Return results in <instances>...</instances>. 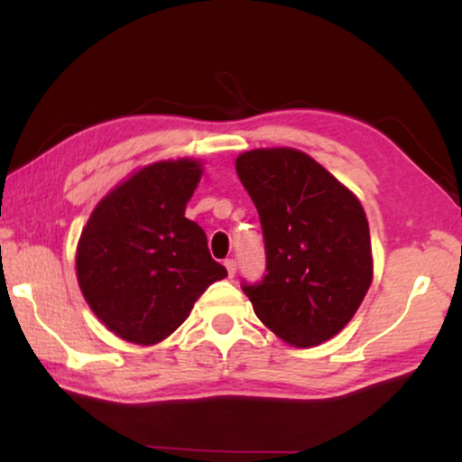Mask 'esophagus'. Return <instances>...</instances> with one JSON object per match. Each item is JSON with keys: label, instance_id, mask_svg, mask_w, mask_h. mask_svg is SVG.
Instances as JSON below:
<instances>
[{"label": "esophagus", "instance_id": "34e87169", "mask_svg": "<svg viewBox=\"0 0 462 462\" xmlns=\"http://www.w3.org/2000/svg\"><path fill=\"white\" fill-rule=\"evenodd\" d=\"M225 267H226V273H229V277L236 275V271H237V263L233 261V258H226V261H225Z\"/></svg>", "mask_w": 462, "mask_h": 462}]
</instances>
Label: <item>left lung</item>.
<instances>
[{
  "instance_id": "obj_1",
  "label": "left lung",
  "mask_w": 462,
  "mask_h": 462,
  "mask_svg": "<svg viewBox=\"0 0 462 462\" xmlns=\"http://www.w3.org/2000/svg\"><path fill=\"white\" fill-rule=\"evenodd\" d=\"M236 170L261 217L267 275L245 286L258 319L309 349L343 330L372 283L362 201L299 149H252Z\"/></svg>"
}]
</instances>
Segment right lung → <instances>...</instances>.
<instances>
[{
    "mask_svg": "<svg viewBox=\"0 0 462 462\" xmlns=\"http://www.w3.org/2000/svg\"><path fill=\"white\" fill-rule=\"evenodd\" d=\"M201 174L191 157L138 168L98 201L81 231V294L106 330L128 343H162L206 288L226 277L204 229L185 218Z\"/></svg>",
    "mask_w": 462,
    "mask_h": 462,
    "instance_id": "obj_1",
    "label": "right lung"
}]
</instances>
